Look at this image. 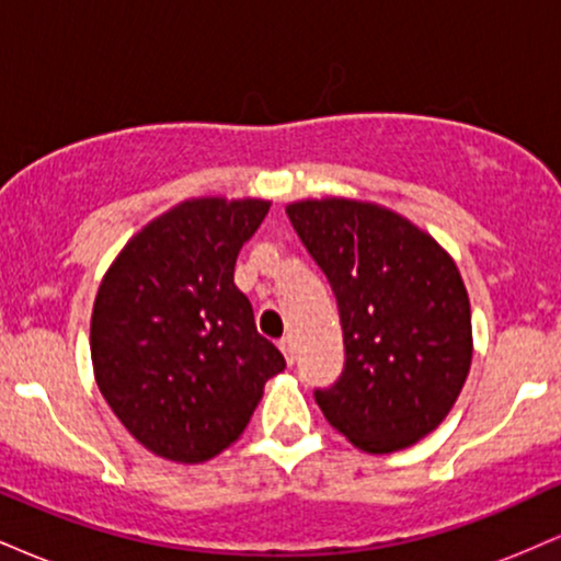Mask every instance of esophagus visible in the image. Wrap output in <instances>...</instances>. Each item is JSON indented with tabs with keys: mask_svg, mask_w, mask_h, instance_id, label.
<instances>
[{
	"mask_svg": "<svg viewBox=\"0 0 561 561\" xmlns=\"http://www.w3.org/2000/svg\"><path fill=\"white\" fill-rule=\"evenodd\" d=\"M279 347H282V353H285L287 364H289V366H293V364H295V345H293V340H289V337H285V340H279Z\"/></svg>",
	"mask_w": 561,
	"mask_h": 561,
	"instance_id": "1",
	"label": "esophagus"
}]
</instances>
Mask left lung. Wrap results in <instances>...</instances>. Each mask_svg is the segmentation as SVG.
Wrapping results in <instances>:
<instances>
[{
  "mask_svg": "<svg viewBox=\"0 0 561 561\" xmlns=\"http://www.w3.org/2000/svg\"><path fill=\"white\" fill-rule=\"evenodd\" d=\"M337 298L345 364L317 388L321 414L369 454L405 448L446 420L472 364L459 268L405 218L356 199L287 208Z\"/></svg>",
  "mask_w": 561,
  "mask_h": 561,
  "instance_id": "left-lung-1",
  "label": "left lung"
}]
</instances>
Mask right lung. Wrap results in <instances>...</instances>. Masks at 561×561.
Wrapping results in <instances>:
<instances>
[{"instance_id": "add662e5", "label": "right lung", "mask_w": 561, "mask_h": 561, "mask_svg": "<svg viewBox=\"0 0 561 561\" xmlns=\"http://www.w3.org/2000/svg\"><path fill=\"white\" fill-rule=\"evenodd\" d=\"M266 199H190L121 250L92 313V364L121 424L152 454L197 465L248 427L287 362L234 285Z\"/></svg>"}]
</instances>
